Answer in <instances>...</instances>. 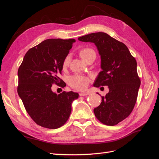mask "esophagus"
<instances>
[{
  "label": "esophagus",
  "mask_w": 159,
  "mask_h": 159,
  "mask_svg": "<svg viewBox=\"0 0 159 159\" xmlns=\"http://www.w3.org/2000/svg\"><path fill=\"white\" fill-rule=\"evenodd\" d=\"M89 93L88 92H85V93H80V96H85V95H88Z\"/></svg>",
  "instance_id": "34e87169"
}]
</instances>
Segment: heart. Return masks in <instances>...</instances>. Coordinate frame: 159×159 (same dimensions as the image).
<instances>
[{
    "mask_svg": "<svg viewBox=\"0 0 159 159\" xmlns=\"http://www.w3.org/2000/svg\"><path fill=\"white\" fill-rule=\"evenodd\" d=\"M92 54H95V52L93 51V50L89 48H85L81 49L80 52V55L84 60H85L88 57H89ZM70 61V56L68 55L64 58L63 63H62V67L64 68H66L69 65ZM68 83L71 87L75 89L84 90L89 85V79L87 78V77L76 74L70 77L68 80Z\"/></svg>",
    "mask_w": 159,
    "mask_h": 159,
    "instance_id": "obj_1",
    "label": "heart"
}]
</instances>
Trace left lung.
Wrapping results in <instances>:
<instances>
[{"label":"left lung","mask_w":159,"mask_h":159,"mask_svg":"<svg viewBox=\"0 0 159 159\" xmlns=\"http://www.w3.org/2000/svg\"><path fill=\"white\" fill-rule=\"evenodd\" d=\"M78 40L94 43L97 47L102 71L93 86L107 85L109 90L105 97H102L101 104L93 109L95 117L106 125H115L131 114L136 103L141 85L136 60L125 44L106 33H91Z\"/></svg>","instance_id":"obj_1"}]
</instances>
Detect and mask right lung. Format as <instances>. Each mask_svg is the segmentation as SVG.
I'll list each match as a JSON object with an SVG mask.
<instances>
[{
	"label": "right lung",
	"instance_id": "1",
	"mask_svg": "<svg viewBox=\"0 0 159 159\" xmlns=\"http://www.w3.org/2000/svg\"><path fill=\"white\" fill-rule=\"evenodd\" d=\"M75 39L52 38L32 48L18 70V93L27 113L38 125L55 129L68 121L71 103L79 97L70 91L53 92V84H59L62 63ZM61 87L65 86L60 79Z\"/></svg>",
	"mask_w": 159,
	"mask_h": 159
}]
</instances>
